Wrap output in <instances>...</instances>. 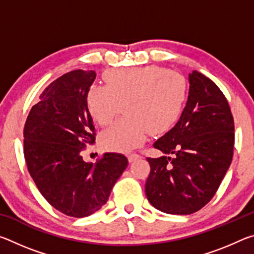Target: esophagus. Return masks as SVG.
<instances>
[{"label":"esophagus","mask_w":254,"mask_h":254,"mask_svg":"<svg viewBox=\"0 0 254 254\" xmlns=\"http://www.w3.org/2000/svg\"><path fill=\"white\" fill-rule=\"evenodd\" d=\"M141 157L139 156V154H135V153H132V154H128V157H127V159H128V161L130 162H133V161H135V160H137V159H140Z\"/></svg>","instance_id":"esophagus-1"}]
</instances>
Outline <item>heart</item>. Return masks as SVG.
<instances>
[{
    "label": "heart",
    "mask_w": 254,
    "mask_h": 254,
    "mask_svg": "<svg viewBox=\"0 0 254 254\" xmlns=\"http://www.w3.org/2000/svg\"><path fill=\"white\" fill-rule=\"evenodd\" d=\"M105 86L92 85L86 104L94 121L107 126L123 105L126 117L102 133L106 150L126 152L143 143L147 132L159 134L177 121L187 96V83L175 71L158 66L111 69L104 74Z\"/></svg>",
    "instance_id": "heart-1"
}]
</instances>
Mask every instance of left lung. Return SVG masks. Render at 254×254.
Returning <instances> with one entry per match:
<instances>
[{
    "instance_id": "8db88e82",
    "label": "left lung",
    "mask_w": 254,
    "mask_h": 254,
    "mask_svg": "<svg viewBox=\"0 0 254 254\" xmlns=\"http://www.w3.org/2000/svg\"><path fill=\"white\" fill-rule=\"evenodd\" d=\"M188 80L178 122L153 143L163 156L147 158L151 170L145 195L154 208L167 214L188 215L204 207L233 158L234 120L224 94L197 70Z\"/></svg>"
}]
</instances>
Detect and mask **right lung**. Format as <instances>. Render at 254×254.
<instances>
[{
    "label": "right lung",
    "mask_w": 254,
    "mask_h": 254,
    "mask_svg": "<svg viewBox=\"0 0 254 254\" xmlns=\"http://www.w3.org/2000/svg\"><path fill=\"white\" fill-rule=\"evenodd\" d=\"M94 70H74L54 80L40 95L24 126V158L41 195L68 216L86 217L102 208L127 166L121 153H105L96 163L83 159L95 142L86 94Z\"/></svg>",
    "instance_id": "add662e5"
}]
</instances>
